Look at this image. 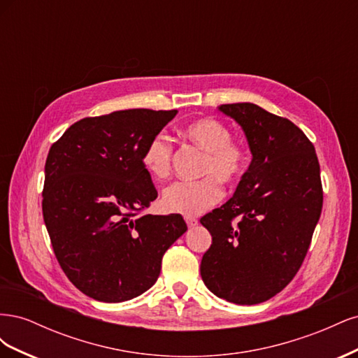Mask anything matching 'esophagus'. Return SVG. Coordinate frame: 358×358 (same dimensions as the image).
Returning a JSON list of instances; mask_svg holds the SVG:
<instances>
[{
	"instance_id": "obj_1",
	"label": "esophagus",
	"mask_w": 358,
	"mask_h": 358,
	"mask_svg": "<svg viewBox=\"0 0 358 358\" xmlns=\"http://www.w3.org/2000/svg\"><path fill=\"white\" fill-rule=\"evenodd\" d=\"M185 222H187V225L191 229V227H196L199 221H197L196 218H192V216H185Z\"/></svg>"
}]
</instances>
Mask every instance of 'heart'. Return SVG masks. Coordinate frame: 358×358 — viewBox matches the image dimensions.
<instances>
[{
  "instance_id": "1",
  "label": "heart",
  "mask_w": 358,
  "mask_h": 358,
  "mask_svg": "<svg viewBox=\"0 0 358 358\" xmlns=\"http://www.w3.org/2000/svg\"><path fill=\"white\" fill-rule=\"evenodd\" d=\"M182 136L204 150L199 180H178L169 185L161 197L162 209L171 213L199 215L222 199L224 183L242 178L248 166V150L239 140L231 138L229 125L216 117H200L182 128ZM173 158L171 138L157 134L149 140L142 154V166L148 175L162 180L170 175Z\"/></svg>"
}]
</instances>
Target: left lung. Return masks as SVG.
I'll use <instances>...</instances> for the list:
<instances>
[{"mask_svg":"<svg viewBox=\"0 0 358 358\" xmlns=\"http://www.w3.org/2000/svg\"><path fill=\"white\" fill-rule=\"evenodd\" d=\"M220 110L242 127L252 161L234 196L200 220L212 234L200 273L220 299L257 305L282 291L308 254L322 209L320 162L287 117L252 103Z\"/></svg>","mask_w":358,"mask_h":358,"instance_id":"obj_1","label":"left lung"}]
</instances>
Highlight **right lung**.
Here are the masks:
<instances>
[{
  "label": "right lung",
  "mask_w": 358,
  "mask_h": 358,
  "mask_svg": "<svg viewBox=\"0 0 358 358\" xmlns=\"http://www.w3.org/2000/svg\"><path fill=\"white\" fill-rule=\"evenodd\" d=\"M178 110L83 117L50 146L43 220L70 282L99 301L143 294L167 249L187 231L179 213H139L158 192L142 166L146 143Z\"/></svg>",
  "instance_id": "right-lung-1"
}]
</instances>
